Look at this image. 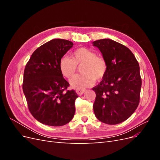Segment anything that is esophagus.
I'll use <instances>...</instances> for the list:
<instances>
[{
  "label": "esophagus",
  "mask_w": 160,
  "mask_h": 160,
  "mask_svg": "<svg viewBox=\"0 0 160 160\" xmlns=\"http://www.w3.org/2000/svg\"><path fill=\"white\" fill-rule=\"evenodd\" d=\"M85 91H86L85 89H76V93L78 95H81L82 94H83L85 92Z\"/></svg>",
  "instance_id": "obj_1"
}]
</instances>
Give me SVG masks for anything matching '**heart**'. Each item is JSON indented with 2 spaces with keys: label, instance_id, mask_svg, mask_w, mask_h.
Segmentation results:
<instances>
[{
  "label": "heart",
  "instance_id": "heart-1",
  "mask_svg": "<svg viewBox=\"0 0 160 160\" xmlns=\"http://www.w3.org/2000/svg\"><path fill=\"white\" fill-rule=\"evenodd\" d=\"M80 75L74 76L70 84L75 89H83L93 85L96 80L105 77L108 71L107 61L102 57L89 49L81 47L72 53V59L63 56L59 61V69L62 75L70 78L75 73L77 66H81Z\"/></svg>",
  "mask_w": 160,
  "mask_h": 160
}]
</instances>
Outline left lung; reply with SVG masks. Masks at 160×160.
I'll return each instance as SVG.
<instances>
[{
	"instance_id": "1",
	"label": "left lung",
	"mask_w": 160,
	"mask_h": 160,
	"mask_svg": "<svg viewBox=\"0 0 160 160\" xmlns=\"http://www.w3.org/2000/svg\"><path fill=\"white\" fill-rule=\"evenodd\" d=\"M107 61L108 71L93 89V111L100 122L115 125L128 119L139 103L142 79L139 67L128 47L109 38L93 42Z\"/></svg>"
}]
</instances>
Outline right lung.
<instances>
[{"label": "right lung", "instance_id": "1", "mask_svg": "<svg viewBox=\"0 0 160 160\" xmlns=\"http://www.w3.org/2000/svg\"><path fill=\"white\" fill-rule=\"evenodd\" d=\"M73 46L71 41L55 38L34 51L24 71L22 89L28 109L38 122L62 126L71 122L75 111V91L62 76L59 61Z\"/></svg>", "mask_w": 160, "mask_h": 160}]
</instances>
